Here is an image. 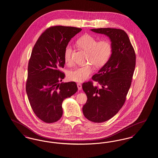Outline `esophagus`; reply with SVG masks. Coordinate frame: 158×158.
<instances>
[{"instance_id": "obj_1", "label": "esophagus", "mask_w": 158, "mask_h": 158, "mask_svg": "<svg viewBox=\"0 0 158 158\" xmlns=\"http://www.w3.org/2000/svg\"><path fill=\"white\" fill-rule=\"evenodd\" d=\"M77 88H78V90H81V89H82V85H81V83H78L77 84Z\"/></svg>"}]
</instances>
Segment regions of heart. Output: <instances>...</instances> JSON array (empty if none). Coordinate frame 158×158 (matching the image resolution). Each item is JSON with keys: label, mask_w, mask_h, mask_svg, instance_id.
<instances>
[{"label": "heart", "mask_w": 158, "mask_h": 158, "mask_svg": "<svg viewBox=\"0 0 158 158\" xmlns=\"http://www.w3.org/2000/svg\"><path fill=\"white\" fill-rule=\"evenodd\" d=\"M77 44L83 50L88 52L87 61L93 64L96 69H101L109 61L113 52V46L111 41L103 39L98 41V39L89 35L79 38ZM72 46L67 44L64 50V60L70 63L72 61ZM94 68L90 64L76 67L70 70L68 77L71 81L82 82L88 78L93 73Z\"/></svg>", "instance_id": "1"}]
</instances>
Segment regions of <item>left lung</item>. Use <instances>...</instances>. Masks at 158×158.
<instances>
[{"label":"left lung","mask_w":158,"mask_h":158,"mask_svg":"<svg viewBox=\"0 0 158 158\" xmlns=\"http://www.w3.org/2000/svg\"><path fill=\"white\" fill-rule=\"evenodd\" d=\"M92 31L107 35L113 46L108 63L92 77L98 82H85L82 88L88 99L82 110L86 118L96 123L110 119L126 101L136 65V54L127 33L114 28L92 29Z\"/></svg>","instance_id":"8db88e82"}]
</instances>
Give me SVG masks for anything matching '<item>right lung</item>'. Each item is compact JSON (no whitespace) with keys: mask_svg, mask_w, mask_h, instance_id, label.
I'll return each mask as SVG.
<instances>
[{"mask_svg":"<svg viewBox=\"0 0 158 158\" xmlns=\"http://www.w3.org/2000/svg\"><path fill=\"white\" fill-rule=\"evenodd\" d=\"M82 31L70 26H51L45 30L34 45L30 57L26 90L33 112L46 123L59 120L62 102L75 94V82L60 83L65 75L64 50L70 39Z\"/></svg>","mask_w":158,"mask_h":158,"instance_id":"1","label":"right lung"}]
</instances>
